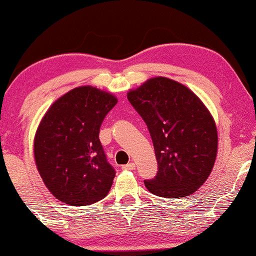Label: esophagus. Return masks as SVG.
I'll use <instances>...</instances> for the list:
<instances>
[{
	"mask_svg": "<svg viewBox=\"0 0 256 256\" xmlns=\"http://www.w3.org/2000/svg\"><path fill=\"white\" fill-rule=\"evenodd\" d=\"M135 169H136L135 163H128V164H124V166H122V170H135Z\"/></svg>",
	"mask_w": 256,
	"mask_h": 256,
	"instance_id": "1",
	"label": "esophagus"
}]
</instances>
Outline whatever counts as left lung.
I'll return each instance as SVG.
<instances>
[{
  "label": "left lung",
  "mask_w": 256,
  "mask_h": 256,
  "mask_svg": "<svg viewBox=\"0 0 256 256\" xmlns=\"http://www.w3.org/2000/svg\"><path fill=\"white\" fill-rule=\"evenodd\" d=\"M127 98L148 127L158 164L146 188L163 198L197 191L211 174L218 149L208 108L188 87L163 76L149 79Z\"/></svg>",
  "instance_id": "8db88e82"
}]
</instances>
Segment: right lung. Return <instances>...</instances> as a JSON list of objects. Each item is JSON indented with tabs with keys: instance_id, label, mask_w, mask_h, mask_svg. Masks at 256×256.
<instances>
[{
	"instance_id": "add662e5",
	"label": "right lung",
	"mask_w": 256,
	"mask_h": 256,
	"mask_svg": "<svg viewBox=\"0 0 256 256\" xmlns=\"http://www.w3.org/2000/svg\"><path fill=\"white\" fill-rule=\"evenodd\" d=\"M116 98L92 86L70 90L44 115L34 154L45 185L58 200L85 206L104 199L115 177L101 146L104 118Z\"/></svg>"
}]
</instances>
